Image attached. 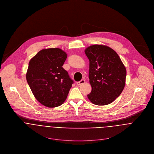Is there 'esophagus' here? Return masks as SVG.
I'll return each mask as SVG.
<instances>
[{
    "mask_svg": "<svg viewBox=\"0 0 154 154\" xmlns=\"http://www.w3.org/2000/svg\"><path fill=\"white\" fill-rule=\"evenodd\" d=\"M85 82V81L84 79H82V80H81L80 81L77 82V85H81L84 84Z\"/></svg>",
    "mask_w": 154,
    "mask_h": 154,
    "instance_id": "34e87169",
    "label": "esophagus"
}]
</instances>
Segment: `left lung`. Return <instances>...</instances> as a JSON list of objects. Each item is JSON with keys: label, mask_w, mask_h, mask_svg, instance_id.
Returning <instances> with one entry per match:
<instances>
[{"label": "left lung", "mask_w": 154, "mask_h": 154, "mask_svg": "<svg viewBox=\"0 0 154 154\" xmlns=\"http://www.w3.org/2000/svg\"><path fill=\"white\" fill-rule=\"evenodd\" d=\"M85 53L89 60V79L92 87L88 99L97 106L109 104L124 89L126 68L117 53L107 46L93 45Z\"/></svg>", "instance_id": "obj_1"}]
</instances>
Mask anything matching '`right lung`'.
Instances as JSON below:
<instances>
[{
  "label": "right lung",
  "mask_w": 154,
  "mask_h": 154,
  "mask_svg": "<svg viewBox=\"0 0 154 154\" xmlns=\"http://www.w3.org/2000/svg\"><path fill=\"white\" fill-rule=\"evenodd\" d=\"M67 58L58 48L43 49L29 62L26 81L35 98L47 107H56L66 100L73 81L63 65Z\"/></svg>",
  "instance_id": "add662e5"
}]
</instances>
